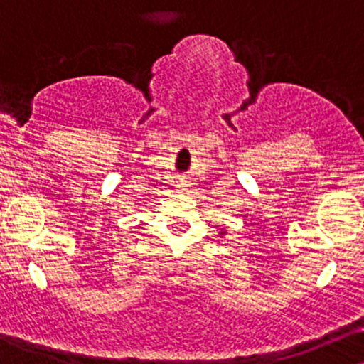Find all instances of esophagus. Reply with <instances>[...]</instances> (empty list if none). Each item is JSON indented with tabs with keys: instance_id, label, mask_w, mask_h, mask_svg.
<instances>
[{
	"instance_id": "1",
	"label": "esophagus",
	"mask_w": 364,
	"mask_h": 364,
	"mask_svg": "<svg viewBox=\"0 0 364 364\" xmlns=\"http://www.w3.org/2000/svg\"><path fill=\"white\" fill-rule=\"evenodd\" d=\"M178 186H183V185H178Z\"/></svg>"
}]
</instances>
